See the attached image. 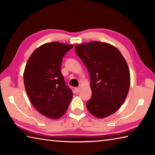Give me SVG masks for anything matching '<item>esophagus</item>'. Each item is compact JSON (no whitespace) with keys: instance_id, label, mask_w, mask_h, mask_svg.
I'll return each instance as SVG.
<instances>
[{"instance_id":"obj_1","label":"esophagus","mask_w":155,"mask_h":155,"mask_svg":"<svg viewBox=\"0 0 155 155\" xmlns=\"http://www.w3.org/2000/svg\"><path fill=\"white\" fill-rule=\"evenodd\" d=\"M75 91H76V92H77V93H78V92L80 91V88L76 87V88H75Z\"/></svg>"}]
</instances>
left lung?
<instances>
[{
	"label": "left lung",
	"mask_w": 155,
	"mask_h": 155,
	"mask_svg": "<svg viewBox=\"0 0 155 155\" xmlns=\"http://www.w3.org/2000/svg\"><path fill=\"white\" fill-rule=\"evenodd\" d=\"M75 51L89 71L92 96L86 103L93 116L114 114L125 101L130 84L128 66L116 47L100 41L76 45Z\"/></svg>",
	"instance_id": "8db88e82"
}]
</instances>
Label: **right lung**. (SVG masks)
I'll return each instance as SVG.
<instances>
[{
	"mask_svg": "<svg viewBox=\"0 0 155 155\" xmlns=\"http://www.w3.org/2000/svg\"><path fill=\"white\" fill-rule=\"evenodd\" d=\"M73 45L51 42L41 45L29 57L24 71L27 95L39 113L58 119L67 110L72 98L61 72L64 56Z\"/></svg>",
	"mask_w": 155,
	"mask_h": 155,
	"instance_id": "obj_1",
	"label": "right lung"
}]
</instances>
